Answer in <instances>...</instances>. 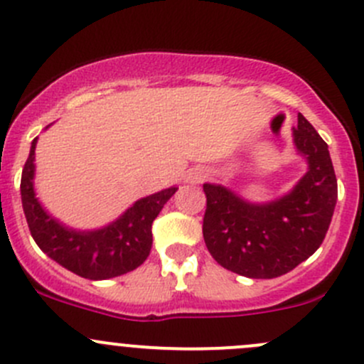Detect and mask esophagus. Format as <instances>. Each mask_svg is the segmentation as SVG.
<instances>
[{
	"label": "esophagus",
	"mask_w": 364,
	"mask_h": 364,
	"mask_svg": "<svg viewBox=\"0 0 364 364\" xmlns=\"http://www.w3.org/2000/svg\"><path fill=\"white\" fill-rule=\"evenodd\" d=\"M205 178V172L203 171V168H193V171H190L188 172V181L190 183H199V181H203V179Z\"/></svg>",
	"instance_id": "1"
}]
</instances>
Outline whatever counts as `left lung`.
Returning a JSON list of instances; mask_svg holds the SVG:
<instances>
[{
	"mask_svg": "<svg viewBox=\"0 0 364 364\" xmlns=\"http://www.w3.org/2000/svg\"><path fill=\"white\" fill-rule=\"evenodd\" d=\"M294 144L308 160V172L273 203L252 204L225 186L204 185L203 236L225 269L248 278L282 277L324 241L338 199L328 144L303 114H297Z\"/></svg>",
	"mask_w": 364,
	"mask_h": 364,
	"instance_id": "1",
	"label": "left lung"
}]
</instances>
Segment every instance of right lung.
<instances>
[{"label":"right lung","mask_w":364,"mask_h":364,"mask_svg":"<svg viewBox=\"0 0 364 364\" xmlns=\"http://www.w3.org/2000/svg\"><path fill=\"white\" fill-rule=\"evenodd\" d=\"M21 178V199L29 232L40 250L72 273L87 280H107L134 271L148 259L153 245L151 225L165 203L176 193V186L139 199L116 222L98 230H73L47 215L35 197V146Z\"/></svg>","instance_id":"1"}]
</instances>
